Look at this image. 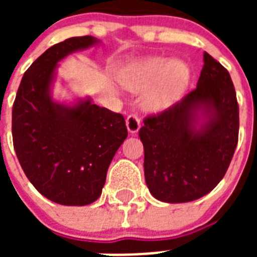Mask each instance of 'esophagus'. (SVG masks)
Here are the masks:
<instances>
[{
	"label": "esophagus",
	"instance_id": "34e87169",
	"mask_svg": "<svg viewBox=\"0 0 257 257\" xmlns=\"http://www.w3.org/2000/svg\"><path fill=\"white\" fill-rule=\"evenodd\" d=\"M126 126L130 134L138 133L140 127H142V122H140L139 115L136 114V113H133V114L128 115V117L126 118Z\"/></svg>",
	"mask_w": 257,
	"mask_h": 257
}]
</instances>
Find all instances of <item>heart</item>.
Listing matches in <instances>:
<instances>
[{"mask_svg":"<svg viewBox=\"0 0 257 257\" xmlns=\"http://www.w3.org/2000/svg\"><path fill=\"white\" fill-rule=\"evenodd\" d=\"M190 79L187 64L170 58H152L136 65L122 79L131 91H144L153 87L145 97V104L158 109L170 105L184 94Z\"/></svg>","mask_w":257,"mask_h":257,"instance_id":"1","label":"heart"}]
</instances>
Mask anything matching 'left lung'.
<instances>
[{"label":"left lung","instance_id":"8db88e82","mask_svg":"<svg viewBox=\"0 0 257 257\" xmlns=\"http://www.w3.org/2000/svg\"><path fill=\"white\" fill-rule=\"evenodd\" d=\"M197 87L148 115L139 136L152 196L183 203L206 196L224 178L238 143L239 109L228 70L203 54ZM202 115L205 122L198 125Z\"/></svg>","mask_w":257,"mask_h":257}]
</instances>
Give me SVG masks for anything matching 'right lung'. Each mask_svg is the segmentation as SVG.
<instances>
[{
	"label": "right lung",
	"instance_id": "1",
	"mask_svg": "<svg viewBox=\"0 0 257 257\" xmlns=\"http://www.w3.org/2000/svg\"><path fill=\"white\" fill-rule=\"evenodd\" d=\"M96 42L91 36L72 37L47 49L24 73L13 105V143L23 171L42 196L59 205L96 201L127 138L119 113L90 100L64 105L50 95L58 61Z\"/></svg>",
	"mask_w": 257,
	"mask_h": 257
}]
</instances>
